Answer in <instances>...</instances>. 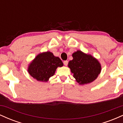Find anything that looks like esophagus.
I'll return each instance as SVG.
<instances>
[{
	"mask_svg": "<svg viewBox=\"0 0 123 123\" xmlns=\"http://www.w3.org/2000/svg\"><path fill=\"white\" fill-rule=\"evenodd\" d=\"M68 63V61H65L63 62V64H64L65 66H67Z\"/></svg>",
	"mask_w": 123,
	"mask_h": 123,
	"instance_id": "obj_1",
	"label": "esophagus"
}]
</instances>
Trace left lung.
Here are the masks:
<instances>
[{
  "label": "left lung",
  "instance_id": "1",
  "mask_svg": "<svg viewBox=\"0 0 123 123\" xmlns=\"http://www.w3.org/2000/svg\"><path fill=\"white\" fill-rule=\"evenodd\" d=\"M73 60L68 63L73 77L80 85L92 83L101 72V65L91 54L77 50L72 54Z\"/></svg>",
  "mask_w": 123,
  "mask_h": 123
}]
</instances>
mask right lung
<instances>
[{
    "label": "right lung",
    "mask_w": 123,
    "mask_h": 123,
    "mask_svg": "<svg viewBox=\"0 0 123 123\" xmlns=\"http://www.w3.org/2000/svg\"><path fill=\"white\" fill-rule=\"evenodd\" d=\"M63 65L62 61L50 51L39 53L28 65V72L38 81L47 82L55 74L58 67Z\"/></svg>",
    "instance_id": "add662e5"
}]
</instances>
